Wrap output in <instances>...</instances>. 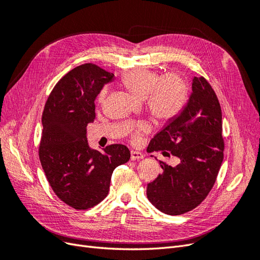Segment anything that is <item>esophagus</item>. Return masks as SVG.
Instances as JSON below:
<instances>
[{
    "mask_svg": "<svg viewBox=\"0 0 260 260\" xmlns=\"http://www.w3.org/2000/svg\"><path fill=\"white\" fill-rule=\"evenodd\" d=\"M144 157V155L141 152H137V151H131V160H139L142 159Z\"/></svg>",
    "mask_w": 260,
    "mask_h": 260,
    "instance_id": "obj_1",
    "label": "esophagus"
}]
</instances>
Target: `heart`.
<instances>
[{"instance_id":"obj_1","label":"heart","mask_w":260,"mask_h":260,"mask_svg":"<svg viewBox=\"0 0 260 260\" xmlns=\"http://www.w3.org/2000/svg\"><path fill=\"white\" fill-rule=\"evenodd\" d=\"M119 84L133 98L144 101V106L152 120L157 124L167 125L184 111L190 99V84L180 73L171 72L160 75L155 70L137 68L122 74ZM106 90L99 94L103 103ZM143 129L136 130V136Z\"/></svg>"}]
</instances>
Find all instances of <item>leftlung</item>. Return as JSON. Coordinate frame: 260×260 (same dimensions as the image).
Masks as SVG:
<instances>
[{
    "label": "left lung",
    "mask_w": 260,
    "mask_h": 260,
    "mask_svg": "<svg viewBox=\"0 0 260 260\" xmlns=\"http://www.w3.org/2000/svg\"><path fill=\"white\" fill-rule=\"evenodd\" d=\"M146 151L180 160L175 167L159 160L161 174L147 184V199L157 209L182 215L207 198L223 160L224 141L221 107L205 78L194 77L184 111L157 133Z\"/></svg>",
    "instance_id": "8db88e82"
}]
</instances>
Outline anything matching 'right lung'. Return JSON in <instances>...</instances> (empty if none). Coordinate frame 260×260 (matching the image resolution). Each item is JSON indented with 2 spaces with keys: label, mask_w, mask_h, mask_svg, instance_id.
<instances>
[{
  "label": "right lung",
  "mask_w": 260,
  "mask_h": 260,
  "mask_svg": "<svg viewBox=\"0 0 260 260\" xmlns=\"http://www.w3.org/2000/svg\"><path fill=\"white\" fill-rule=\"evenodd\" d=\"M113 77L91 62L78 66L55 84L44 106L39 157L54 193L77 210L103 201L114 169L130 159L127 146L96 151L86 140V125L95 119L94 101Z\"/></svg>",
  "instance_id": "obj_1"
}]
</instances>
